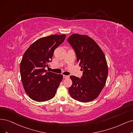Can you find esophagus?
<instances>
[{
  "instance_id": "34e87169",
  "label": "esophagus",
  "mask_w": 133,
  "mask_h": 133,
  "mask_svg": "<svg viewBox=\"0 0 133 133\" xmlns=\"http://www.w3.org/2000/svg\"><path fill=\"white\" fill-rule=\"evenodd\" d=\"M63 78H65H65H68L70 77V76H66V75H63Z\"/></svg>"
}]
</instances>
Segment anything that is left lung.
Returning a JSON list of instances; mask_svg holds the SVG:
<instances>
[{
	"instance_id": "8db88e82",
	"label": "left lung",
	"mask_w": 133,
	"mask_h": 133,
	"mask_svg": "<svg viewBox=\"0 0 133 133\" xmlns=\"http://www.w3.org/2000/svg\"><path fill=\"white\" fill-rule=\"evenodd\" d=\"M67 42L74 49L83 76H71L72 85L68 88L76 100L87 102L95 100L104 88L108 76V66L104 53L92 38L73 34Z\"/></svg>"
}]
</instances>
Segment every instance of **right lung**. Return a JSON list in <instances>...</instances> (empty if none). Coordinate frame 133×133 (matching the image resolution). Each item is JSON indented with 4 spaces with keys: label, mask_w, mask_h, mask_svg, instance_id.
I'll use <instances>...</instances> for the list:
<instances>
[{
    "label": "right lung",
    "mask_w": 133,
    "mask_h": 133,
    "mask_svg": "<svg viewBox=\"0 0 133 133\" xmlns=\"http://www.w3.org/2000/svg\"><path fill=\"white\" fill-rule=\"evenodd\" d=\"M65 34H54L38 39L24 53L20 63L24 89L31 99L43 102L51 99L63 76L45 70L51 62L54 50L63 43Z\"/></svg>",
    "instance_id": "obj_1"
}]
</instances>
